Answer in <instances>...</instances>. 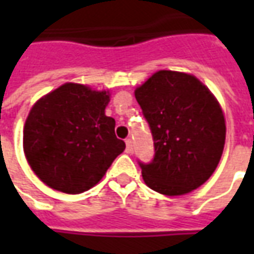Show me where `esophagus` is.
<instances>
[{
    "instance_id": "1",
    "label": "esophagus",
    "mask_w": 254,
    "mask_h": 254,
    "mask_svg": "<svg viewBox=\"0 0 254 254\" xmlns=\"http://www.w3.org/2000/svg\"><path fill=\"white\" fill-rule=\"evenodd\" d=\"M125 144H127V154H130L133 151V144H132V140L130 138H127V141H125Z\"/></svg>"
}]
</instances>
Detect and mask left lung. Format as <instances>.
I'll list each match as a JSON object with an SVG mask.
<instances>
[{
    "mask_svg": "<svg viewBox=\"0 0 254 254\" xmlns=\"http://www.w3.org/2000/svg\"><path fill=\"white\" fill-rule=\"evenodd\" d=\"M152 133L155 154L138 160L144 182L166 196H180L207 181L226 140L220 106L194 76L159 70L134 91Z\"/></svg>",
    "mask_w": 254,
    "mask_h": 254,
    "instance_id": "left-lung-1",
    "label": "left lung"
}]
</instances>
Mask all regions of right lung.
I'll return each mask as SVG.
<instances>
[{"instance_id": "right-lung-1", "label": "right lung", "mask_w": 254, "mask_h": 254, "mask_svg": "<svg viewBox=\"0 0 254 254\" xmlns=\"http://www.w3.org/2000/svg\"><path fill=\"white\" fill-rule=\"evenodd\" d=\"M110 96L67 83L38 100L24 125L25 158L46 185L81 193L102 180L125 149L114 118L105 114Z\"/></svg>"}]
</instances>
